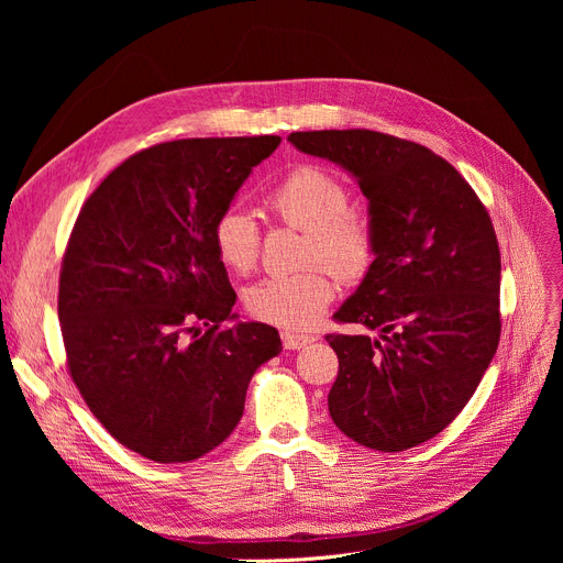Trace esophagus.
<instances>
[{"label": "esophagus", "instance_id": "esophagus-1", "mask_svg": "<svg viewBox=\"0 0 563 563\" xmlns=\"http://www.w3.org/2000/svg\"><path fill=\"white\" fill-rule=\"evenodd\" d=\"M310 342H314L312 335L297 333V331H285L283 333V346L285 349H306Z\"/></svg>", "mask_w": 563, "mask_h": 563}]
</instances>
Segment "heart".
<instances>
[{
  "label": "heart",
  "mask_w": 563,
  "mask_h": 563,
  "mask_svg": "<svg viewBox=\"0 0 563 563\" xmlns=\"http://www.w3.org/2000/svg\"><path fill=\"white\" fill-rule=\"evenodd\" d=\"M351 194L329 168L306 164L294 168L266 194V207L285 223L308 232L306 262H323L346 280H361L376 257V232L367 217L349 210ZM212 246L225 269L249 274L260 257L255 219L228 207L212 228ZM335 278L328 266L301 274L272 276L246 294L251 314L287 329H306L335 297Z\"/></svg>",
  "instance_id": "obj_1"
}]
</instances>
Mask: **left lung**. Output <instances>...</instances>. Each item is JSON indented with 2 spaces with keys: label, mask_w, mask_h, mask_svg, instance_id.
Wrapping results in <instances>:
<instances>
[{
  "label": "left lung",
  "mask_w": 563,
  "mask_h": 563,
  "mask_svg": "<svg viewBox=\"0 0 563 563\" xmlns=\"http://www.w3.org/2000/svg\"><path fill=\"white\" fill-rule=\"evenodd\" d=\"M301 153L349 170L369 200L376 257L333 314L335 427L376 452L438 435L475 395L499 342V246L486 207L429 147L372 130L291 132Z\"/></svg>",
  "instance_id": "1"
}]
</instances>
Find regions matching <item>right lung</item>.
<instances>
[{
  "label": "right lung",
  "mask_w": 563,
  "mask_h": 563,
  "mask_svg": "<svg viewBox=\"0 0 563 563\" xmlns=\"http://www.w3.org/2000/svg\"><path fill=\"white\" fill-rule=\"evenodd\" d=\"M280 136L157 143L113 168L75 221L58 278L68 369L100 424L157 463L212 452L240 424L274 327L236 321L212 228ZM205 325L208 331L202 332Z\"/></svg>",
  "instance_id": "right-lung-1"
}]
</instances>
